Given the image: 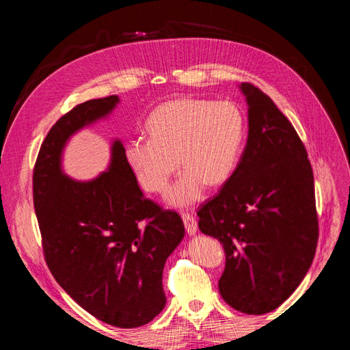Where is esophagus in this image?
I'll return each mask as SVG.
<instances>
[{"label": "esophagus", "instance_id": "obj_1", "mask_svg": "<svg viewBox=\"0 0 350 350\" xmlns=\"http://www.w3.org/2000/svg\"><path fill=\"white\" fill-rule=\"evenodd\" d=\"M183 220H184V225H185L188 235H196L198 232V225H197L196 217L189 213H183Z\"/></svg>", "mask_w": 350, "mask_h": 350}]
</instances>
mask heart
<instances>
[{"label": "heart", "instance_id": "b5f03b06", "mask_svg": "<svg viewBox=\"0 0 350 350\" xmlns=\"http://www.w3.org/2000/svg\"><path fill=\"white\" fill-rule=\"evenodd\" d=\"M147 131L150 139L139 137L125 144L126 165L147 191L162 193L181 162L185 171L166 200L172 206H188L201 197L207 184L220 185L230 178L245 120L229 100L176 99L150 113Z\"/></svg>", "mask_w": 350, "mask_h": 350}]
</instances>
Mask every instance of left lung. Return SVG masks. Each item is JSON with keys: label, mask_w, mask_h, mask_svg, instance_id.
I'll list each match as a JSON object with an SVG mask.
<instances>
[{"label": "left lung", "mask_w": 350, "mask_h": 350, "mask_svg": "<svg viewBox=\"0 0 350 350\" xmlns=\"http://www.w3.org/2000/svg\"><path fill=\"white\" fill-rule=\"evenodd\" d=\"M248 139L220 193L201 206L198 228L226 254L219 292L248 315L276 310L308 273L319 239L314 175L289 120L258 88L241 83Z\"/></svg>", "instance_id": "left-lung-1"}]
</instances>
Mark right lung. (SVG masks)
<instances>
[{
	"label": "right lung",
	"mask_w": 350,
	"mask_h": 350,
	"mask_svg": "<svg viewBox=\"0 0 350 350\" xmlns=\"http://www.w3.org/2000/svg\"><path fill=\"white\" fill-rule=\"evenodd\" d=\"M118 96L77 105L40 146L33 204L48 267L83 310L121 328L150 323L165 308L166 258L185 235L183 219L146 198L126 165L120 139L107 171L79 181L62 169L74 134L108 118Z\"/></svg>",
	"instance_id": "right-lung-1"
}]
</instances>
